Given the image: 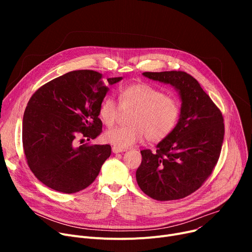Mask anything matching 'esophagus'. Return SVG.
Returning <instances> with one entry per match:
<instances>
[{
	"instance_id": "obj_1",
	"label": "esophagus",
	"mask_w": 252,
	"mask_h": 252,
	"mask_svg": "<svg viewBox=\"0 0 252 252\" xmlns=\"http://www.w3.org/2000/svg\"><path fill=\"white\" fill-rule=\"evenodd\" d=\"M125 151H126V150L123 149V148H118V147H115V146L112 147V152L113 153H122V152H125Z\"/></svg>"
}]
</instances>
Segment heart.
<instances>
[{
	"label": "heart",
	"instance_id": "1",
	"mask_svg": "<svg viewBox=\"0 0 252 252\" xmlns=\"http://www.w3.org/2000/svg\"><path fill=\"white\" fill-rule=\"evenodd\" d=\"M119 105L125 111L133 110L128 126L105 131L104 140L118 148H128L145 138L151 143L167 138L176 128L181 117L179 100L152 85L136 83L123 87L118 92ZM121 113L112 97L104 98L98 108L103 125L112 126Z\"/></svg>",
	"mask_w": 252,
	"mask_h": 252
}]
</instances>
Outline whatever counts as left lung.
Segmentation results:
<instances>
[{
  "label": "left lung",
  "mask_w": 252,
  "mask_h": 252,
  "mask_svg": "<svg viewBox=\"0 0 252 252\" xmlns=\"http://www.w3.org/2000/svg\"><path fill=\"white\" fill-rule=\"evenodd\" d=\"M174 86L182 99L180 121L157 149L141 151L136 178L141 190L158 201L182 199L199 189L220 155L224 125L218 106L199 83L185 71L144 72Z\"/></svg>",
  "instance_id": "8db88e82"
}]
</instances>
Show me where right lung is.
<instances>
[{"label":"right lung","mask_w":252,"mask_h":252,"mask_svg":"<svg viewBox=\"0 0 252 252\" xmlns=\"http://www.w3.org/2000/svg\"><path fill=\"white\" fill-rule=\"evenodd\" d=\"M122 77L104 79L94 70H74L45 84L26 106L22 144L26 161L37 180L65 194L86 189L111 154L110 145L78 142L102 133L101 101Z\"/></svg>","instance_id":"add662e5"}]
</instances>
